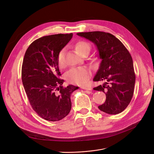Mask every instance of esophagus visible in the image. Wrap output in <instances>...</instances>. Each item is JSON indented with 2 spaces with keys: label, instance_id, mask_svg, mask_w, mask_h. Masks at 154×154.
Here are the masks:
<instances>
[{
  "label": "esophagus",
  "instance_id": "34e87169",
  "mask_svg": "<svg viewBox=\"0 0 154 154\" xmlns=\"http://www.w3.org/2000/svg\"><path fill=\"white\" fill-rule=\"evenodd\" d=\"M82 88L84 90H87V91H92V88L91 87H82Z\"/></svg>",
  "mask_w": 154,
  "mask_h": 154
}]
</instances>
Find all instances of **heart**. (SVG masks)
Masks as SVG:
<instances>
[{"mask_svg": "<svg viewBox=\"0 0 154 154\" xmlns=\"http://www.w3.org/2000/svg\"><path fill=\"white\" fill-rule=\"evenodd\" d=\"M75 49L78 54L81 55L86 51H90L91 45L85 41H79L75 45ZM63 50L60 51L57 56V64L59 68L65 67L63 58ZM90 77V72L86 67H80L72 68L69 70L66 75V79L70 83L77 85H84L88 81Z\"/></svg>", "mask_w": 154, "mask_h": 154, "instance_id": "obj_1", "label": "heart"}]
</instances>
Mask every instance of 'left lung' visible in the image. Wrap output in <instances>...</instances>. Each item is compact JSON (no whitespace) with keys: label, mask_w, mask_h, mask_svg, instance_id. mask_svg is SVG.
I'll return each mask as SVG.
<instances>
[{"label":"left lung","mask_w":154,"mask_h":154,"mask_svg":"<svg viewBox=\"0 0 154 154\" xmlns=\"http://www.w3.org/2000/svg\"><path fill=\"white\" fill-rule=\"evenodd\" d=\"M79 36L94 42L102 62L94 81H105L94 88L106 93V100L99 109L109 114H117L130 103L135 82L133 60L124 45L110 33L100 31L79 32Z\"/></svg>","instance_id":"obj_1"}]
</instances>
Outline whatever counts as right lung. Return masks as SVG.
I'll list each match as a JSON object with an SVG mask.
<instances>
[{
	"label": "right lung",
	"mask_w": 154,
	"mask_h": 154,
	"mask_svg": "<svg viewBox=\"0 0 154 154\" xmlns=\"http://www.w3.org/2000/svg\"><path fill=\"white\" fill-rule=\"evenodd\" d=\"M73 34L40 37L27 49L22 66V80L32 109L42 119L59 121L70 111V95L78 87H63L57 56Z\"/></svg>",
	"instance_id": "1"
}]
</instances>
